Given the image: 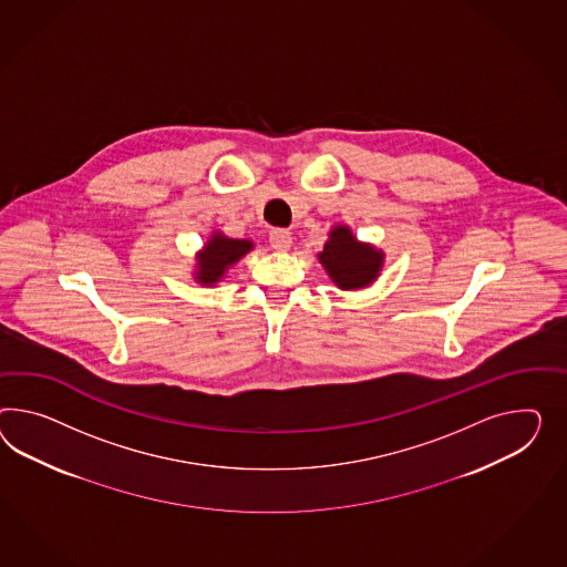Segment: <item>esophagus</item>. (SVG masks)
Instances as JSON below:
<instances>
[{"mask_svg":"<svg viewBox=\"0 0 567 567\" xmlns=\"http://www.w3.org/2000/svg\"><path fill=\"white\" fill-rule=\"evenodd\" d=\"M269 243H271V247L276 248V250H288L291 247V234L288 230H284V228H274L271 233H269Z\"/></svg>","mask_w":567,"mask_h":567,"instance_id":"esophagus-1","label":"esophagus"}]
</instances>
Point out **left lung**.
Segmentation results:
<instances>
[{"label":"left lung","instance_id":"8db88e82","mask_svg":"<svg viewBox=\"0 0 567 567\" xmlns=\"http://www.w3.org/2000/svg\"><path fill=\"white\" fill-rule=\"evenodd\" d=\"M319 259L341 290H358L372 284L382 267V252L360 245L346 226L334 228Z\"/></svg>","mask_w":567,"mask_h":567}]
</instances>
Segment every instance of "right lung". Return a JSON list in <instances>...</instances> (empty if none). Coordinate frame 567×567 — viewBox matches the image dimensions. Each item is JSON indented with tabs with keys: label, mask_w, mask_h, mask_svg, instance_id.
<instances>
[{
	"label": "right lung",
	"mask_w": 567,
	"mask_h": 567,
	"mask_svg": "<svg viewBox=\"0 0 567 567\" xmlns=\"http://www.w3.org/2000/svg\"><path fill=\"white\" fill-rule=\"evenodd\" d=\"M252 248V243L248 240H234V238H226L221 234H214L212 240L205 245L204 255L199 259V271H197V279L212 286L219 281V277L226 274V269L238 261L240 257H245L248 250Z\"/></svg>",
	"instance_id": "add662e5"
}]
</instances>
